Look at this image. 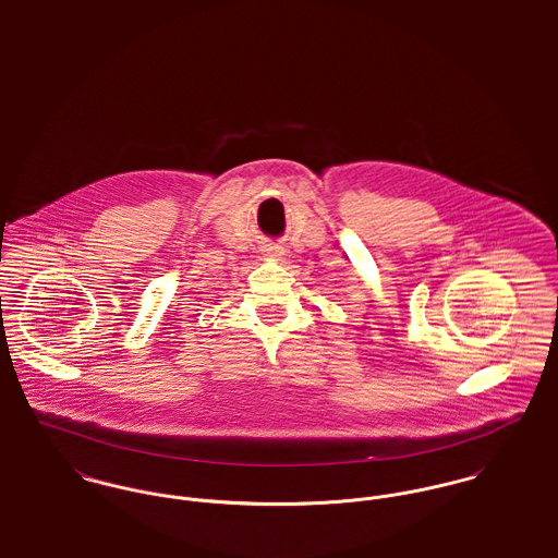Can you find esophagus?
Masks as SVG:
<instances>
[{
    "label": "esophagus",
    "instance_id": "esophagus-1",
    "mask_svg": "<svg viewBox=\"0 0 558 558\" xmlns=\"http://www.w3.org/2000/svg\"><path fill=\"white\" fill-rule=\"evenodd\" d=\"M283 253V248L279 244H264L262 246V255L268 259H279V255Z\"/></svg>",
    "mask_w": 558,
    "mask_h": 558
}]
</instances>
